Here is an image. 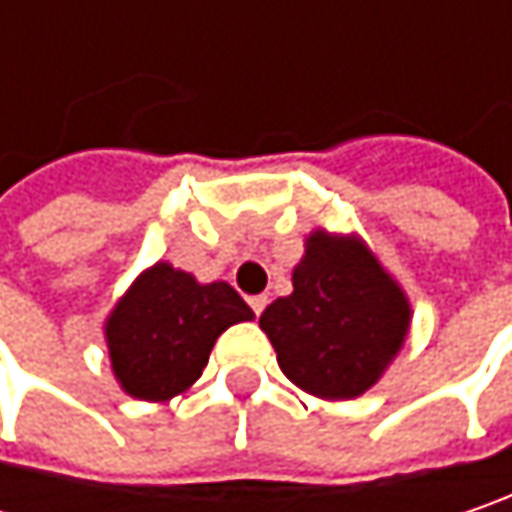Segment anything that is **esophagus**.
I'll return each instance as SVG.
<instances>
[{
	"label": "esophagus",
	"instance_id": "obj_1",
	"mask_svg": "<svg viewBox=\"0 0 512 512\" xmlns=\"http://www.w3.org/2000/svg\"><path fill=\"white\" fill-rule=\"evenodd\" d=\"M265 306H268V297H265V294H256V297H250V309L256 311V314H262V311H265Z\"/></svg>",
	"mask_w": 512,
	"mask_h": 512
}]
</instances>
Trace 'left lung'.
Returning <instances> with one entry per match:
<instances>
[{"mask_svg":"<svg viewBox=\"0 0 512 512\" xmlns=\"http://www.w3.org/2000/svg\"><path fill=\"white\" fill-rule=\"evenodd\" d=\"M294 291L262 311L259 326L288 382L317 399L367 393L411 332V300L364 238L314 230L294 265Z\"/></svg>","mask_w":512,"mask_h":512,"instance_id":"8db88e82","label":"left lung"}]
</instances>
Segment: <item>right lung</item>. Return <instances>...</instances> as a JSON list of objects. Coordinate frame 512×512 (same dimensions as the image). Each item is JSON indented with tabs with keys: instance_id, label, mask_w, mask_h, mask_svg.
Masks as SVG:
<instances>
[{
	"instance_id": "right-lung-1",
	"label": "right lung",
	"mask_w": 512,
	"mask_h": 512,
	"mask_svg": "<svg viewBox=\"0 0 512 512\" xmlns=\"http://www.w3.org/2000/svg\"><path fill=\"white\" fill-rule=\"evenodd\" d=\"M227 282H198L157 262L130 282L104 320V341L119 387L142 402H168L201 379L218 335L253 320Z\"/></svg>"
}]
</instances>
